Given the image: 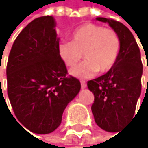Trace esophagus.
<instances>
[{
	"mask_svg": "<svg viewBox=\"0 0 148 148\" xmlns=\"http://www.w3.org/2000/svg\"><path fill=\"white\" fill-rule=\"evenodd\" d=\"M80 84H81V88H82V89L86 88V86H87V84H86V81H85V80H81V81H80Z\"/></svg>",
	"mask_w": 148,
	"mask_h": 148,
	"instance_id": "34e87169",
	"label": "esophagus"
}]
</instances>
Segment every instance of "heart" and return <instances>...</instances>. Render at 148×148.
Wrapping results in <instances>:
<instances>
[{"label": "heart", "instance_id": "b5f03b06", "mask_svg": "<svg viewBox=\"0 0 148 148\" xmlns=\"http://www.w3.org/2000/svg\"><path fill=\"white\" fill-rule=\"evenodd\" d=\"M120 49V37L114 29L88 23L73 31L72 41L60 43L59 54L68 67H73L84 52L86 60L73 68L71 73L87 78L97 72H108L117 61Z\"/></svg>", "mask_w": 148, "mask_h": 148}]
</instances>
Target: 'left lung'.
<instances>
[{
	"instance_id": "obj_1",
	"label": "left lung",
	"mask_w": 148,
	"mask_h": 148,
	"mask_svg": "<svg viewBox=\"0 0 148 148\" xmlns=\"http://www.w3.org/2000/svg\"><path fill=\"white\" fill-rule=\"evenodd\" d=\"M97 20L108 23L118 33L121 49L115 65L105 75L87 82L95 97L92 112L95 121L101 129L118 132L133 119L141 95V52L133 34L123 23L100 17Z\"/></svg>"
}]
</instances>
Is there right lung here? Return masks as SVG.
<instances>
[{"label": "right lung", "instance_id": "add662e5", "mask_svg": "<svg viewBox=\"0 0 148 148\" xmlns=\"http://www.w3.org/2000/svg\"><path fill=\"white\" fill-rule=\"evenodd\" d=\"M54 27L51 16L30 22L15 39L7 60V95L13 112L37 134L51 133L60 125L65 108L81 87L77 78L68 75Z\"/></svg>", "mask_w": 148, "mask_h": 148}]
</instances>
